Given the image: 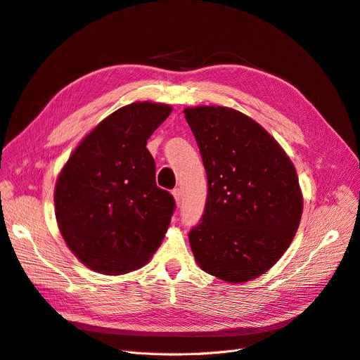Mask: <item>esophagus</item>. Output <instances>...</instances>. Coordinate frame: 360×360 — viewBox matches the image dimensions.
<instances>
[{"label":"esophagus","instance_id":"esophagus-1","mask_svg":"<svg viewBox=\"0 0 360 360\" xmlns=\"http://www.w3.org/2000/svg\"><path fill=\"white\" fill-rule=\"evenodd\" d=\"M172 196H174L176 204L180 205V204H181V192H180V189H174V191H172Z\"/></svg>","mask_w":360,"mask_h":360}]
</instances>
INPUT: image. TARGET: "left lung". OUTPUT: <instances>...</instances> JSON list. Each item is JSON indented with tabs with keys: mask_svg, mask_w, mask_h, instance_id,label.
Instances as JSON below:
<instances>
[{
	"mask_svg": "<svg viewBox=\"0 0 360 360\" xmlns=\"http://www.w3.org/2000/svg\"><path fill=\"white\" fill-rule=\"evenodd\" d=\"M208 179L205 211L189 233L199 267L230 283L255 279L288 250L303 214L292 161L248 115L226 106L183 110Z\"/></svg>",
	"mask_w": 360,
	"mask_h": 360,
	"instance_id": "obj_1",
	"label": "left lung"
}]
</instances>
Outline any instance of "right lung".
Instances as JSON below:
<instances>
[{
  "instance_id": "right-lung-1",
  "label": "right lung",
  "mask_w": 360,
  "mask_h": 360,
  "mask_svg": "<svg viewBox=\"0 0 360 360\" xmlns=\"http://www.w3.org/2000/svg\"><path fill=\"white\" fill-rule=\"evenodd\" d=\"M171 110L152 102L120 108L79 141L59 172L57 226L68 248L97 273L143 267L167 233L174 199L156 186L146 145Z\"/></svg>"
}]
</instances>
